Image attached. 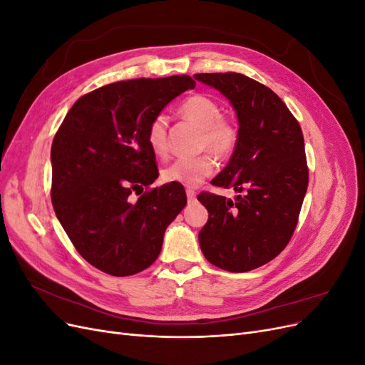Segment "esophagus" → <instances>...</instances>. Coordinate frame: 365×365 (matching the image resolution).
Wrapping results in <instances>:
<instances>
[{
	"label": "esophagus",
	"mask_w": 365,
	"mask_h": 365,
	"mask_svg": "<svg viewBox=\"0 0 365 365\" xmlns=\"http://www.w3.org/2000/svg\"><path fill=\"white\" fill-rule=\"evenodd\" d=\"M185 195H187V200H189V201H195V200H196V193H195V190L187 189V190H185Z\"/></svg>",
	"instance_id": "esophagus-1"
}]
</instances>
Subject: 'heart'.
I'll use <instances>...</instances> for the list:
<instances>
[{
    "label": "heart",
    "instance_id": "1",
    "mask_svg": "<svg viewBox=\"0 0 365 365\" xmlns=\"http://www.w3.org/2000/svg\"><path fill=\"white\" fill-rule=\"evenodd\" d=\"M180 113L202 129L200 146L219 158L231 155L237 143V132L228 121L224 120L222 108L212 98L195 94L187 97L180 105ZM168 120L164 115H157L148 129V143L150 149L163 155L168 149ZM213 160L208 155L184 157L175 160L163 170L165 182H176L187 187L201 184L213 170Z\"/></svg>",
    "mask_w": 365,
    "mask_h": 365
}]
</instances>
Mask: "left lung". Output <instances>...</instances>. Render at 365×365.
Wrapping results in <instances>:
<instances>
[{
	"mask_svg": "<svg viewBox=\"0 0 365 365\" xmlns=\"http://www.w3.org/2000/svg\"><path fill=\"white\" fill-rule=\"evenodd\" d=\"M193 77L228 98L239 123L231 158L212 180L237 195L197 196L208 212L200 247L215 267L247 272L277 257L297 227L309 181L303 132L268 86L240 73Z\"/></svg>",
	"mask_w": 365,
	"mask_h": 365,
	"instance_id": "obj_1",
	"label": "left lung"
}]
</instances>
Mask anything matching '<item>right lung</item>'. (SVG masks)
I'll return each mask as SVG.
<instances>
[{
	"label": "right lung",
	"mask_w": 365,
	"mask_h": 365,
	"mask_svg": "<svg viewBox=\"0 0 365 365\" xmlns=\"http://www.w3.org/2000/svg\"><path fill=\"white\" fill-rule=\"evenodd\" d=\"M195 85L190 76L105 85L81 97L54 135V213L74 248L97 269L125 277L160 256L165 228L187 204L184 187L164 184L137 202L130 195L158 178L148 143L152 120Z\"/></svg>",
	"instance_id": "right-lung-1"
}]
</instances>
